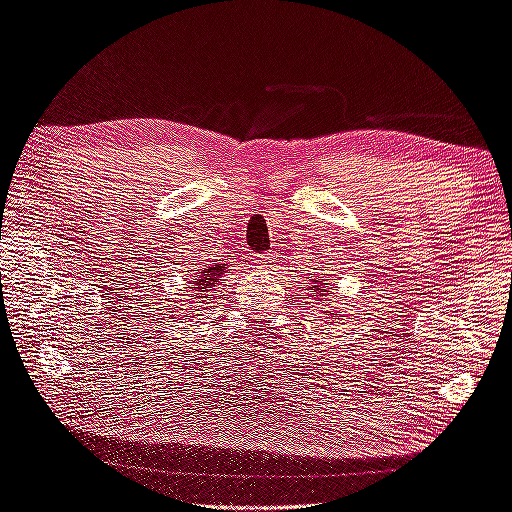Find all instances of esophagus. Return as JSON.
<instances>
[{
    "mask_svg": "<svg viewBox=\"0 0 512 512\" xmlns=\"http://www.w3.org/2000/svg\"><path fill=\"white\" fill-rule=\"evenodd\" d=\"M268 259H270V255H264V253H253L251 257H248V261H251V266H255V268L266 266Z\"/></svg>",
    "mask_w": 512,
    "mask_h": 512,
    "instance_id": "1",
    "label": "esophagus"
}]
</instances>
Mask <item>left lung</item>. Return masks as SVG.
<instances>
[{
  "label": "left lung",
  "instance_id": "1",
  "mask_svg": "<svg viewBox=\"0 0 512 512\" xmlns=\"http://www.w3.org/2000/svg\"><path fill=\"white\" fill-rule=\"evenodd\" d=\"M310 290H312V296L314 299H325V296H331V288L327 283H323V279H312V285H310ZM327 316H331V312H325Z\"/></svg>",
  "mask_w": 512,
  "mask_h": 512
}]
</instances>
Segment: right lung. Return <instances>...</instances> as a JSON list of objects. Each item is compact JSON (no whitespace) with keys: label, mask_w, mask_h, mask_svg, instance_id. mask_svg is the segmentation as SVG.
Listing matches in <instances>:
<instances>
[{"label":"right lung","mask_w":512,"mask_h":512,"mask_svg":"<svg viewBox=\"0 0 512 512\" xmlns=\"http://www.w3.org/2000/svg\"><path fill=\"white\" fill-rule=\"evenodd\" d=\"M227 264H209L205 266V270L198 272L196 279H194V288H192V296L196 299V303H205L209 299H213V290L218 288L222 277H224V270Z\"/></svg>","instance_id":"1"}]
</instances>
